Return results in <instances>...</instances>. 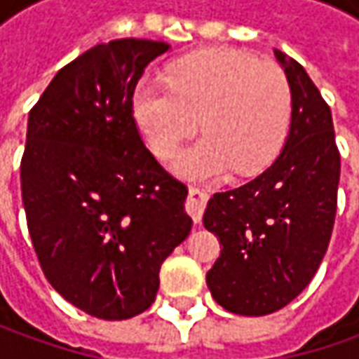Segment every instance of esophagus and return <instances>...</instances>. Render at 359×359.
Listing matches in <instances>:
<instances>
[{
	"mask_svg": "<svg viewBox=\"0 0 359 359\" xmlns=\"http://www.w3.org/2000/svg\"><path fill=\"white\" fill-rule=\"evenodd\" d=\"M205 203H208V196H205L201 189H198V187H191L189 194H187L186 210L196 224H200L201 222V215H203V210H205Z\"/></svg>",
	"mask_w": 359,
	"mask_h": 359,
	"instance_id": "esophagus-1",
	"label": "esophagus"
}]
</instances>
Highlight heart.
Here are the masks:
<instances>
[{
	"mask_svg": "<svg viewBox=\"0 0 359 359\" xmlns=\"http://www.w3.org/2000/svg\"><path fill=\"white\" fill-rule=\"evenodd\" d=\"M137 130L159 159L175 156L194 131L205 135L175 161L186 177L252 175L282 149L292 90L280 65L233 48L194 51L168 69V83L142 81L131 97Z\"/></svg>",
	"mask_w": 359,
	"mask_h": 359,
	"instance_id": "obj_1",
	"label": "heart"
}]
</instances>
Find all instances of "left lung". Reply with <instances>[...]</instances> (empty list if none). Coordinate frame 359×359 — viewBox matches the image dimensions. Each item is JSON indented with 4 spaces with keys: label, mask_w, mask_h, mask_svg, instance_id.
Returning a JSON list of instances; mask_svg holds the SVG:
<instances>
[{
    "label": "left lung",
    "mask_w": 359,
    "mask_h": 359,
    "mask_svg": "<svg viewBox=\"0 0 359 359\" xmlns=\"http://www.w3.org/2000/svg\"><path fill=\"white\" fill-rule=\"evenodd\" d=\"M273 53L292 90L282 154L245 186L214 194L203 214L222 245L205 282L224 310L240 316H268L304 292L324 259L338 208L330 105L296 60Z\"/></svg>",
    "instance_id": "1"
}]
</instances>
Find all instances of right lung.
I'll use <instances>...</instances> for the list:
<instances>
[{"label": "right lung", "instance_id": "add662e5", "mask_svg": "<svg viewBox=\"0 0 359 359\" xmlns=\"http://www.w3.org/2000/svg\"><path fill=\"white\" fill-rule=\"evenodd\" d=\"M170 49L114 39L51 79L27 119L21 200L48 282L100 320H128L156 299L163 259L186 240L187 187L142 142L131 97Z\"/></svg>", "mask_w": 359, "mask_h": 359}]
</instances>
